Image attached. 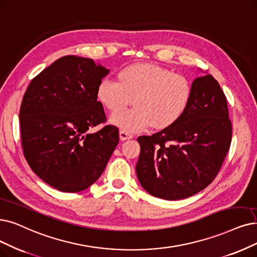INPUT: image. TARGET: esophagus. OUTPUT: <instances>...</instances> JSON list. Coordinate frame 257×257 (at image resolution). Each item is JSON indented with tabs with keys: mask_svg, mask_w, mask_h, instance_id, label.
I'll list each match as a JSON object with an SVG mask.
<instances>
[{
	"mask_svg": "<svg viewBox=\"0 0 257 257\" xmlns=\"http://www.w3.org/2000/svg\"><path fill=\"white\" fill-rule=\"evenodd\" d=\"M119 135H120V140H122V141L127 140V139H132L133 137H134L132 134H128L127 132L123 131V130H121V131L119 132Z\"/></svg>",
	"mask_w": 257,
	"mask_h": 257,
	"instance_id": "1",
	"label": "esophagus"
}]
</instances>
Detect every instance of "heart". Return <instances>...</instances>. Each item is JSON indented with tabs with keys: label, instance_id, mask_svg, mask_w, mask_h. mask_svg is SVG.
Instances as JSON below:
<instances>
[{
	"label": "heart",
	"instance_id": "b5f03b06",
	"mask_svg": "<svg viewBox=\"0 0 257 257\" xmlns=\"http://www.w3.org/2000/svg\"><path fill=\"white\" fill-rule=\"evenodd\" d=\"M192 94L190 81L183 75L155 64L137 63L123 68L119 81L104 78L97 87V98L114 111L135 99L136 108L114 112L110 121L130 132L152 124L166 128L180 119Z\"/></svg>",
	"mask_w": 257,
	"mask_h": 257
}]
</instances>
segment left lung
Segmentation results:
<instances>
[{
  "label": "left lung",
  "mask_w": 257,
  "mask_h": 257,
  "mask_svg": "<svg viewBox=\"0 0 257 257\" xmlns=\"http://www.w3.org/2000/svg\"><path fill=\"white\" fill-rule=\"evenodd\" d=\"M231 141L227 97L211 75L196 78L180 119L152 136L138 137V179L155 197H190L217 176Z\"/></svg>",
  "instance_id": "1"
}]
</instances>
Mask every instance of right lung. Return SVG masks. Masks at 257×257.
Wrapping results in <instances>:
<instances>
[{"mask_svg": "<svg viewBox=\"0 0 257 257\" xmlns=\"http://www.w3.org/2000/svg\"><path fill=\"white\" fill-rule=\"evenodd\" d=\"M108 69L94 60L66 56L36 76L20 108L22 149L29 167L50 187L76 193L103 173L119 142V130L105 125L97 87Z\"/></svg>", "mask_w": 257, "mask_h": 257, "instance_id": "right-lung-1", "label": "right lung"}]
</instances>
